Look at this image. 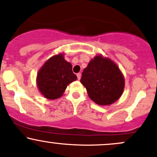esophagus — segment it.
Segmentation results:
<instances>
[{"instance_id":"esophagus-1","label":"esophagus","mask_w":157,"mask_h":157,"mask_svg":"<svg viewBox=\"0 0 157 157\" xmlns=\"http://www.w3.org/2000/svg\"><path fill=\"white\" fill-rule=\"evenodd\" d=\"M77 79H78V80H80V78H81V73H77Z\"/></svg>"}]
</instances>
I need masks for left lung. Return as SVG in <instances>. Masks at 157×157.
<instances>
[{
    "label": "left lung",
    "mask_w": 157,
    "mask_h": 157,
    "mask_svg": "<svg viewBox=\"0 0 157 157\" xmlns=\"http://www.w3.org/2000/svg\"><path fill=\"white\" fill-rule=\"evenodd\" d=\"M80 82L86 89L89 98L99 105H109L121 97L124 79L113 61L96 56L83 70Z\"/></svg>",
    "instance_id": "1"
}]
</instances>
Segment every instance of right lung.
Masks as SVG:
<instances>
[{
    "instance_id": "right-lung-1",
    "label": "right lung",
    "mask_w": 157,
    "mask_h": 157,
    "mask_svg": "<svg viewBox=\"0 0 157 157\" xmlns=\"http://www.w3.org/2000/svg\"><path fill=\"white\" fill-rule=\"evenodd\" d=\"M76 80L71 64L59 54L48 59L39 70L37 86L44 97L53 100L61 97L67 86Z\"/></svg>"
}]
</instances>
